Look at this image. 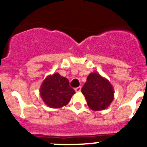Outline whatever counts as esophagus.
I'll return each instance as SVG.
<instances>
[{"instance_id": "esophagus-1", "label": "esophagus", "mask_w": 147, "mask_h": 147, "mask_svg": "<svg viewBox=\"0 0 147 147\" xmlns=\"http://www.w3.org/2000/svg\"><path fill=\"white\" fill-rule=\"evenodd\" d=\"M75 91H76V92H79L81 91V87H77V88H75Z\"/></svg>"}]
</instances>
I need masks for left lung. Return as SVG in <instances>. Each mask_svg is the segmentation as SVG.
I'll use <instances>...</instances> for the list:
<instances>
[{"label":"left lung","mask_w":147,"mask_h":147,"mask_svg":"<svg viewBox=\"0 0 147 147\" xmlns=\"http://www.w3.org/2000/svg\"><path fill=\"white\" fill-rule=\"evenodd\" d=\"M82 92L88 107L93 111L107 109L115 97L111 83L97 72H92L88 75Z\"/></svg>","instance_id":"8db88e82"}]
</instances>
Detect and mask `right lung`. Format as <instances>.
I'll return each mask as SVG.
<instances>
[{"label":"right lung","instance_id":"obj_1","mask_svg":"<svg viewBox=\"0 0 147 147\" xmlns=\"http://www.w3.org/2000/svg\"><path fill=\"white\" fill-rule=\"evenodd\" d=\"M75 93V90L69 87L68 80L59 73L48 75L40 88L41 98L51 108H61L67 105Z\"/></svg>","mask_w":147,"mask_h":147}]
</instances>
